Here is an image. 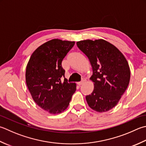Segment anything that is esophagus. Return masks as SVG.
<instances>
[{
  "instance_id": "1",
  "label": "esophagus",
  "mask_w": 146,
  "mask_h": 146,
  "mask_svg": "<svg viewBox=\"0 0 146 146\" xmlns=\"http://www.w3.org/2000/svg\"><path fill=\"white\" fill-rule=\"evenodd\" d=\"M85 80L84 79V80H82L81 82H78V85H82V84H84V83H85Z\"/></svg>"
}]
</instances>
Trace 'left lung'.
<instances>
[{"label":"left lung","instance_id":"1","mask_svg":"<svg viewBox=\"0 0 146 146\" xmlns=\"http://www.w3.org/2000/svg\"><path fill=\"white\" fill-rule=\"evenodd\" d=\"M76 45L92 68L90 79L94 90L85 98L88 106L99 113L110 111L118 103L129 84L130 70L126 58L118 48L103 39L84 40Z\"/></svg>","mask_w":146,"mask_h":146}]
</instances>
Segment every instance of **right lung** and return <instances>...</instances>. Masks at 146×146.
<instances>
[{
  "mask_svg": "<svg viewBox=\"0 0 146 146\" xmlns=\"http://www.w3.org/2000/svg\"><path fill=\"white\" fill-rule=\"evenodd\" d=\"M75 42L54 38L39 46L31 54L26 69V83L35 103L50 114L62 113L76 91L68 83L61 62Z\"/></svg>",
  "mask_w": 146,
  "mask_h": 146,
  "instance_id": "right-lung-1",
  "label": "right lung"
}]
</instances>
